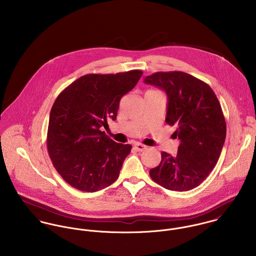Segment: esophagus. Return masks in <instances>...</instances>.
<instances>
[{"label": "esophagus", "mask_w": 256, "mask_h": 256, "mask_svg": "<svg viewBox=\"0 0 256 256\" xmlns=\"http://www.w3.org/2000/svg\"><path fill=\"white\" fill-rule=\"evenodd\" d=\"M134 146H135V148H136L138 152H143V150H145L146 148V146H145V145H143V144H139V143L135 144Z\"/></svg>", "instance_id": "34e87169"}]
</instances>
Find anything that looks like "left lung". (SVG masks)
I'll return each mask as SVG.
<instances>
[{"mask_svg": "<svg viewBox=\"0 0 256 256\" xmlns=\"http://www.w3.org/2000/svg\"><path fill=\"white\" fill-rule=\"evenodd\" d=\"M144 82L166 92V122L176 128L174 136L180 141L176 156L162 152L150 176L168 190L193 189L215 168L224 143L226 126L219 100L209 84L180 71L156 72Z\"/></svg>", "mask_w": 256, "mask_h": 256, "instance_id": "obj_1", "label": "left lung"}]
</instances>
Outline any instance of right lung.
Masks as SVG:
<instances>
[{
    "label": "right lung",
    "mask_w": 256,
    "mask_h": 256,
    "mask_svg": "<svg viewBox=\"0 0 256 256\" xmlns=\"http://www.w3.org/2000/svg\"><path fill=\"white\" fill-rule=\"evenodd\" d=\"M142 74H84L57 96L50 111L47 150L54 168L71 186L94 192L118 178L132 146L114 142L100 128L116 119L121 98Z\"/></svg>",
    "instance_id": "add662e5"
}]
</instances>
